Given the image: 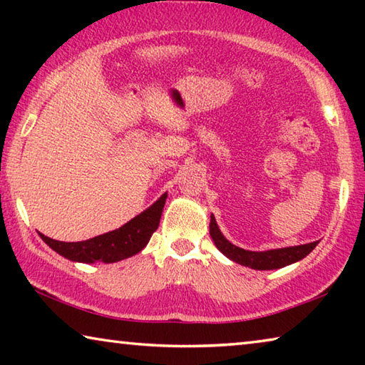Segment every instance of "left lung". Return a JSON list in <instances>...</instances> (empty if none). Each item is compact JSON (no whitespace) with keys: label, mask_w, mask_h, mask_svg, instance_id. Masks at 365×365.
I'll list each match as a JSON object with an SVG mask.
<instances>
[{"label":"left lung","mask_w":365,"mask_h":365,"mask_svg":"<svg viewBox=\"0 0 365 365\" xmlns=\"http://www.w3.org/2000/svg\"><path fill=\"white\" fill-rule=\"evenodd\" d=\"M209 233L214 245L222 255L227 256L230 261L242 264L245 267L255 269V270H274L282 269L285 265L294 264L304 259L309 252H311L319 242L299 245V246H288V248H279V250H269V251H248L243 248H238L233 243L222 235L220 228L215 222V217L211 214V224H209Z\"/></svg>","instance_id":"8db88e82"}]
</instances>
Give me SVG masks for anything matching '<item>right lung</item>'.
Listing matches in <instances>:
<instances>
[{
	"instance_id": "obj_1",
	"label": "right lung",
	"mask_w": 365,
	"mask_h": 365,
	"mask_svg": "<svg viewBox=\"0 0 365 365\" xmlns=\"http://www.w3.org/2000/svg\"><path fill=\"white\" fill-rule=\"evenodd\" d=\"M165 197H168V193H164L156 202H153L150 207L145 209L137 217L128 220L120 228H117V230L86 240V242L64 243L48 238L45 235H41V240L58 255L73 262L95 264L101 261L113 264L122 261V259L138 255L150 242L151 235L156 232L159 225Z\"/></svg>"
}]
</instances>
